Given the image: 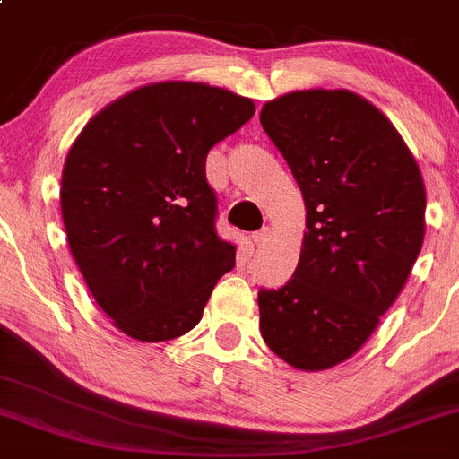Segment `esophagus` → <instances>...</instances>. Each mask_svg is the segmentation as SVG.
<instances>
[{
    "label": "esophagus",
    "instance_id": "34e87169",
    "mask_svg": "<svg viewBox=\"0 0 459 459\" xmlns=\"http://www.w3.org/2000/svg\"><path fill=\"white\" fill-rule=\"evenodd\" d=\"M269 235H272V229H260V230H255L254 235H251V242H254L255 247H260V244L267 242Z\"/></svg>",
    "mask_w": 459,
    "mask_h": 459
}]
</instances>
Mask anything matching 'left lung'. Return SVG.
Returning a JSON list of instances; mask_svg holds the SVG:
<instances>
[{"instance_id":"8db88e82","label":"left lung","mask_w":459,"mask_h":459,"mask_svg":"<svg viewBox=\"0 0 459 459\" xmlns=\"http://www.w3.org/2000/svg\"><path fill=\"white\" fill-rule=\"evenodd\" d=\"M260 124L306 201L292 278L258 294L260 333L294 369H331L374 335L417 263L421 169L394 124L344 88L281 94Z\"/></svg>"}]
</instances>
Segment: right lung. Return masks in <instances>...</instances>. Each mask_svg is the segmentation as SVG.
Masks as SVG:
<instances>
[{"instance_id":"right-lung-1","label":"right lung","mask_w":459,"mask_h":459,"mask_svg":"<svg viewBox=\"0 0 459 459\" xmlns=\"http://www.w3.org/2000/svg\"><path fill=\"white\" fill-rule=\"evenodd\" d=\"M254 113V101L230 90L160 81L110 101L67 152L61 212L70 254L124 335H186L235 267V247L215 233L205 156Z\"/></svg>"}]
</instances>
